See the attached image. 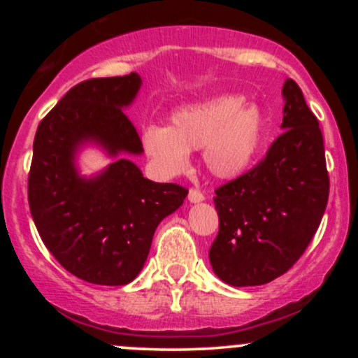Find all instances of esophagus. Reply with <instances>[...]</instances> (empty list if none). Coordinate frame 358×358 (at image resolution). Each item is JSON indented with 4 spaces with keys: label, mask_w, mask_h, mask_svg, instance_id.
Masks as SVG:
<instances>
[{
    "label": "esophagus",
    "mask_w": 358,
    "mask_h": 358,
    "mask_svg": "<svg viewBox=\"0 0 358 358\" xmlns=\"http://www.w3.org/2000/svg\"><path fill=\"white\" fill-rule=\"evenodd\" d=\"M188 200H190L192 203H199L205 200V195L199 190V188H190V192H188Z\"/></svg>",
    "instance_id": "esophagus-1"
}]
</instances>
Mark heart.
Returning a JSON list of instances; mask_svg holds the SVG:
<instances>
[{"label": "heart", "mask_w": 358, "mask_h": 358, "mask_svg": "<svg viewBox=\"0 0 358 358\" xmlns=\"http://www.w3.org/2000/svg\"><path fill=\"white\" fill-rule=\"evenodd\" d=\"M242 96H219L173 114V126H150L143 146L162 173L187 170L188 151L203 150V162L217 178H236L256 158L264 136V117Z\"/></svg>", "instance_id": "obj_1"}]
</instances>
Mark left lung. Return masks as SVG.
Segmentation results:
<instances>
[{
	"label": "left lung",
	"instance_id": "left-lung-1",
	"mask_svg": "<svg viewBox=\"0 0 358 358\" xmlns=\"http://www.w3.org/2000/svg\"><path fill=\"white\" fill-rule=\"evenodd\" d=\"M282 96V134L266 158L213 196L219 234L208 259L231 286L266 285L293 268L327 208L330 178L318 119L293 79Z\"/></svg>",
	"mask_w": 358,
	"mask_h": 358
}]
</instances>
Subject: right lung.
Returning <instances> with one entry per match:
<instances>
[{
  "instance_id": "1",
  "label": "right lung",
  "mask_w": 358,
  "mask_h": 358,
  "mask_svg": "<svg viewBox=\"0 0 358 358\" xmlns=\"http://www.w3.org/2000/svg\"><path fill=\"white\" fill-rule=\"evenodd\" d=\"M141 87L136 72L73 85L42 119L28 173V203L43 244L69 273L92 285L122 286L145 266L158 224L188 190L155 183L124 158L92 178L77 173L80 145L94 141L110 156L143 151L122 108Z\"/></svg>"
}]
</instances>
